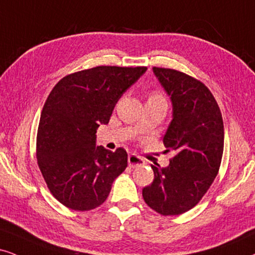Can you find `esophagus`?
<instances>
[{
    "label": "esophagus",
    "instance_id": "esophagus-1",
    "mask_svg": "<svg viewBox=\"0 0 255 255\" xmlns=\"http://www.w3.org/2000/svg\"><path fill=\"white\" fill-rule=\"evenodd\" d=\"M128 165L130 167H137V166H142L144 165V160L142 157H140L136 154H130L128 156Z\"/></svg>",
    "mask_w": 255,
    "mask_h": 255
}]
</instances>
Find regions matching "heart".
I'll return each instance as SVG.
<instances>
[{
  "mask_svg": "<svg viewBox=\"0 0 255 255\" xmlns=\"http://www.w3.org/2000/svg\"><path fill=\"white\" fill-rule=\"evenodd\" d=\"M150 99H157V100H163L162 99V96L161 95H159V94H154V95H151V98Z\"/></svg>",
  "mask_w": 255,
  "mask_h": 255,
  "instance_id": "heart-1",
  "label": "heart"
}]
</instances>
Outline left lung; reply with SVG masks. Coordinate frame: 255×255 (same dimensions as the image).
Instances as JSON below:
<instances>
[{
    "instance_id": "8db88e82",
    "label": "left lung",
    "mask_w": 255,
    "mask_h": 255,
    "mask_svg": "<svg viewBox=\"0 0 255 255\" xmlns=\"http://www.w3.org/2000/svg\"><path fill=\"white\" fill-rule=\"evenodd\" d=\"M172 102V121L163 143L175 156L153 166L154 180L142 189L144 202L162 215L192 209L213 183L224 151V121L214 96L204 83L185 73L153 67Z\"/></svg>"
}]
</instances>
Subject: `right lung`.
<instances>
[{"label":"right lung","instance_id":"1","mask_svg":"<svg viewBox=\"0 0 255 255\" xmlns=\"http://www.w3.org/2000/svg\"><path fill=\"white\" fill-rule=\"evenodd\" d=\"M146 67L100 66L64 76L42 109L36 157L51 194L74 211L102 205L127 167V151L96 146V129L146 73Z\"/></svg>","mask_w":255,"mask_h":255}]
</instances>
